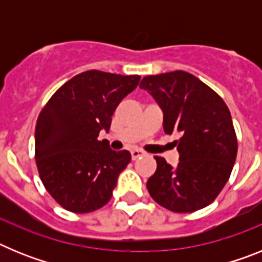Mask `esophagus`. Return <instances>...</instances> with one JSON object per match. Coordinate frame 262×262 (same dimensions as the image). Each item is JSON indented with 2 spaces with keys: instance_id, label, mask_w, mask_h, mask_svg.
<instances>
[{
  "instance_id": "34e87169",
  "label": "esophagus",
  "mask_w": 262,
  "mask_h": 262,
  "mask_svg": "<svg viewBox=\"0 0 262 262\" xmlns=\"http://www.w3.org/2000/svg\"><path fill=\"white\" fill-rule=\"evenodd\" d=\"M143 155H144V152L139 151V149H133V151H131V156H133V160L139 159V157L143 156Z\"/></svg>"
}]
</instances>
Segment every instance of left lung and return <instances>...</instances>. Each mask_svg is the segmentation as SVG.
Masks as SVG:
<instances>
[{
  "mask_svg": "<svg viewBox=\"0 0 262 262\" xmlns=\"http://www.w3.org/2000/svg\"><path fill=\"white\" fill-rule=\"evenodd\" d=\"M139 88L163 111L165 134L180 135L174 142L180 163L172 166L155 157L157 169L147 181L148 191L174 212L209 206L228 181L237 154L230 110L211 88L184 71L147 76Z\"/></svg>",
  "mask_w": 262,
  "mask_h": 262,
  "instance_id": "left-lung-1",
  "label": "left lung"
}]
</instances>
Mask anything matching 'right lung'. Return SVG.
I'll use <instances>...</instances> for the list:
<instances>
[{"label":"right lung","mask_w":262,"mask_h":262,"mask_svg":"<svg viewBox=\"0 0 262 262\" xmlns=\"http://www.w3.org/2000/svg\"><path fill=\"white\" fill-rule=\"evenodd\" d=\"M140 76L86 71L51 97L35 128V160L48 193L68 211L92 212L110 201L128 151H113L108 133L119 102L138 86Z\"/></svg>","instance_id":"add662e5"}]
</instances>
